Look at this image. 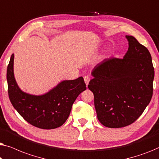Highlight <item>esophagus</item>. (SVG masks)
<instances>
[{"label":"esophagus","mask_w":159,"mask_h":159,"mask_svg":"<svg viewBox=\"0 0 159 159\" xmlns=\"http://www.w3.org/2000/svg\"><path fill=\"white\" fill-rule=\"evenodd\" d=\"M84 82H85L86 85L88 86V84H89V82H90V77H89V76H84Z\"/></svg>","instance_id":"obj_1"}]
</instances>
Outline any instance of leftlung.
Masks as SVG:
<instances>
[{
	"mask_svg": "<svg viewBox=\"0 0 159 159\" xmlns=\"http://www.w3.org/2000/svg\"><path fill=\"white\" fill-rule=\"evenodd\" d=\"M126 38L129 48L123 58H106L97 64L88 84L94 95L98 119L110 128L124 127L135 121L153 95L151 53L133 36Z\"/></svg>",
	"mask_w": 159,
	"mask_h": 159,
	"instance_id": "1",
	"label": "left lung"
}]
</instances>
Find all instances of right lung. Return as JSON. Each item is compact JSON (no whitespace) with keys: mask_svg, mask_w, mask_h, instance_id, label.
<instances>
[{"mask_svg":"<svg viewBox=\"0 0 159 159\" xmlns=\"http://www.w3.org/2000/svg\"><path fill=\"white\" fill-rule=\"evenodd\" d=\"M14 59L12 54L6 78L8 97L15 109L30 125L40 129H51L63 125L70 114L74 102L86 90L83 77L64 80L45 94L30 95L23 92L16 83Z\"/></svg>","mask_w":159,"mask_h":159,"instance_id":"add662e5","label":"right lung"}]
</instances>
